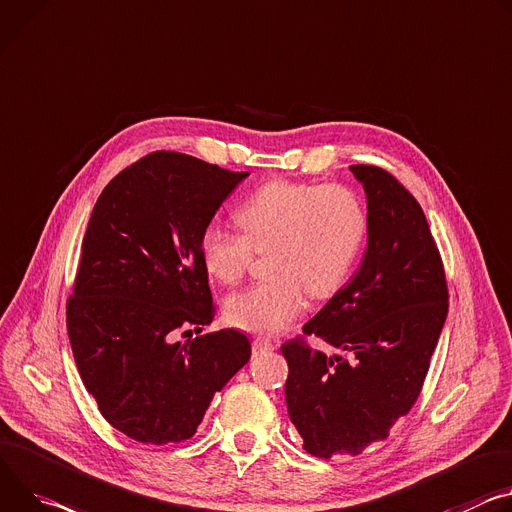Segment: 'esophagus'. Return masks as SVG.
<instances>
[{
  "label": "esophagus",
  "mask_w": 512,
  "mask_h": 512,
  "mask_svg": "<svg viewBox=\"0 0 512 512\" xmlns=\"http://www.w3.org/2000/svg\"><path fill=\"white\" fill-rule=\"evenodd\" d=\"M277 345L273 343V341H269V339H265V337H257V339H253V351H257V353H263V351H273Z\"/></svg>",
  "instance_id": "esophagus-1"
}]
</instances>
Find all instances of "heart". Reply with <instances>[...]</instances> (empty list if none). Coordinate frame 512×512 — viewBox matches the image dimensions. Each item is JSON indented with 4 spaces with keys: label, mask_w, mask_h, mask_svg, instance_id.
Masks as SVG:
<instances>
[{
    "label": "heart",
    "mask_w": 512,
    "mask_h": 512,
    "mask_svg": "<svg viewBox=\"0 0 512 512\" xmlns=\"http://www.w3.org/2000/svg\"><path fill=\"white\" fill-rule=\"evenodd\" d=\"M243 232L210 222L200 237L208 273L235 284L253 251L269 253L271 280L228 296L230 324L251 333H280L312 298L333 296L349 277L367 235V214L343 185L269 181L237 210Z\"/></svg>",
    "instance_id": "1"
}]
</instances>
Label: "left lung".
<instances>
[{
    "label": "left lung",
    "mask_w": 512,
    "mask_h": 512,
    "mask_svg": "<svg viewBox=\"0 0 512 512\" xmlns=\"http://www.w3.org/2000/svg\"><path fill=\"white\" fill-rule=\"evenodd\" d=\"M367 202V249L353 280L306 324L345 355L282 347L286 404L302 447L357 455L384 441L418 398L447 318L445 271L423 208L384 169L351 165Z\"/></svg>",
    "instance_id": "obj_1"
}]
</instances>
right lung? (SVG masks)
Masks as SVG:
<instances>
[{
	"label": "right lung",
	"mask_w": 512,
	"mask_h": 512,
	"mask_svg": "<svg viewBox=\"0 0 512 512\" xmlns=\"http://www.w3.org/2000/svg\"><path fill=\"white\" fill-rule=\"evenodd\" d=\"M247 177L157 151L118 173L91 212L67 329L87 392L134 441L190 439L251 357L235 329L175 341L214 316L200 237Z\"/></svg>",
	"instance_id": "1"
}]
</instances>
